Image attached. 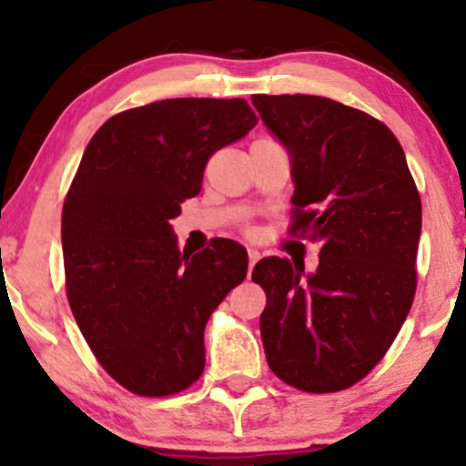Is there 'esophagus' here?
Returning a JSON list of instances; mask_svg holds the SVG:
<instances>
[{"label":"esophagus","instance_id":"esophagus-1","mask_svg":"<svg viewBox=\"0 0 466 466\" xmlns=\"http://www.w3.org/2000/svg\"><path fill=\"white\" fill-rule=\"evenodd\" d=\"M248 256H249V274H251V269H254V265L260 260V251L254 249V248H249V249H248Z\"/></svg>","mask_w":466,"mask_h":466}]
</instances>
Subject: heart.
<instances>
[{
	"label": "heart",
	"mask_w": 466,
	"mask_h": 466,
	"mask_svg": "<svg viewBox=\"0 0 466 466\" xmlns=\"http://www.w3.org/2000/svg\"><path fill=\"white\" fill-rule=\"evenodd\" d=\"M248 232H249V234H256V229H254V228H249V229H248Z\"/></svg>",
	"instance_id": "obj_1"
}]
</instances>
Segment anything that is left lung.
<instances>
[{"label": "left lung", "mask_w": 466, "mask_h": 466, "mask_svg": "<svg viewBox=\"0 0 466 466\" xmlns=\"http://www.w3.org/2000/svg\"><path fill=\"white\" fill-rule=\"evenodd\" d=\"M251 103L291 155L289 232L322 248L313 274L278 256L251 271L267 363L302 392H339L383 360L414 302L420 195L394 133L366 111L307 94Z\"/></svg>", "instance_id": "obj_1"}]
</instances>
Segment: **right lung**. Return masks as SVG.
<instances>
[{
    "mask_svg": "<svg viewBox=\"0 0 466 466\" xmlns=\"http://www.w3.org/2000/svg\"><path fill=\"white\" fill-rule=\"evenodd\" d=\"M258 122L243 98H168L105 122L63 203L66 291L111 379L140 397L190 388L206 366L203 330L248 276V251L217 238L181 254L170 218L201 192L218 148Z\"/></svg>",
    "mask_w": 466,
    "mask_h": 466,
    "instance_id": "right-lung-1",
    "label": "right lung"
}]
</instances>
